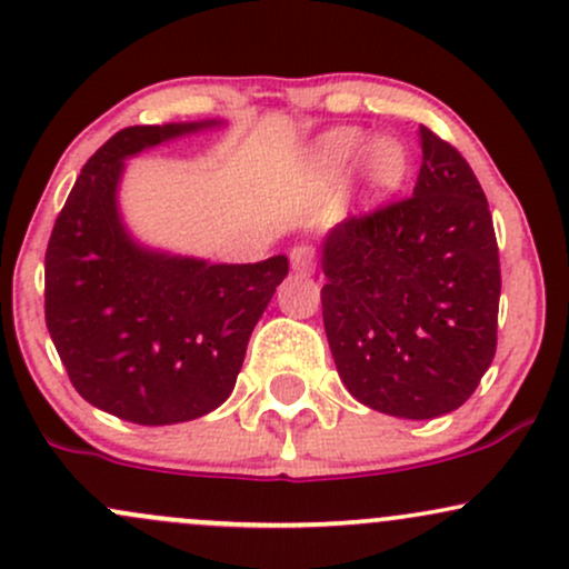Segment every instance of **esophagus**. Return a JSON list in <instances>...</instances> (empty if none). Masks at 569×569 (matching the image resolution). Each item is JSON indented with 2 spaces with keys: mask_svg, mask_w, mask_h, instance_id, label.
<instances>
[{
  "mask_svg": "<svg viewBox=\"0 0 569 569\" xmlns=\"http://www.w3.org/2000/svg\"><path fill=\"white\" fill-rule=\"evenodd\" d=\"M291 270L310 274L316 270V251L310 246H295L291 248Z\"/></svg>",
  "mask_w": 569,
  "mask_h": 569,
  "instance_id": "1",
  "label": "esophagus"
}]
</instances>
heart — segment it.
I'll list each match as a JSON object with an SVG mask.
<instances>
[{
  "label": "heart",
  "instance_id": "b5f03b06",
  "mask_svg": "<svg viewBox=\"0 0 569 569\" xmlns=\"http://www.w3.org/2000/svg\"><path fill=\"white\" fill-rule=\"evenodd\" d=\"M361 159V178L370 197H386L408 178L410 159L397 137H376L367 142L361 129L342 127L323 134L316 148V164L327 174H340Z\"/></svg>",
  "mask_w": 569,
  "mask_h": 569
}]
</instances>
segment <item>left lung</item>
<instances>
[{"mask_svg":"<svg viewBox=\"0 0 569 569\" xmlns=\"http://www.w3.org/2000/svg\"><path fill=\"white\" fill-rule=\"evenodd\" d=\"M418 142L413 197L323 237L321 305L351 397L423 421L465 405L489 370L502 278L476 172L427 127Z\"/></svg>","mask_w":569,"mask_h":569,"instance_id":"obj_1","label":"left lung"}]
</instances>
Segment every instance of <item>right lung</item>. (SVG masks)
<instances>
[{
  "mask_svg": "<svg viewBox=\"0 0 569 569\" xmlns=\"http://www.w3.org/2000/svg\"><path fill=\"white\" fill-rule=\"evenodd\" d=\"M223 121L129 127L86 161L46 253V323L78 395L142 427L208 416L232 395L289 259L213 264L140 242L123 221L127 161Z\"/></svg>",
  "mask_w": 569,
  "mask_h": 569,
  "instance_id": "add662e5",
  "label": "right lung"
}]
</instances>
